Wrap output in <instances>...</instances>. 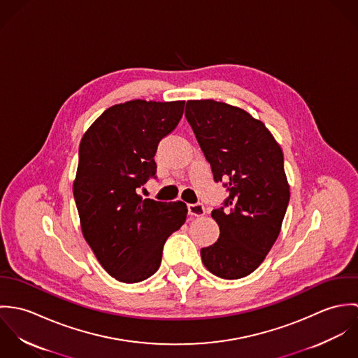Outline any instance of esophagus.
<instances>
[{
	"label": "esophagus",
	"instance_id": "34e87169",
	"mask_svg": "<svg viewBox=\"0 0 358 358\" xmlns=\"http://www.w3.org/2000/svg\"><path fill=\"white\" fill-rule=\"evenodd\" d=\"M187 208H189V213L193 216H204L205 215V206L201 203L189 204Z\"/></svg>",
	"mask_w": 358,
	"mask_h": 358
}]
</instances>
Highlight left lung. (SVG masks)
<instances>
[{
    "label": "left lung",
    "mask_w": 358,
    "mask_h": 358,
    "mask_svg": "<svg viewBox=\"0 0 358 358\" xmlns=\"http://www.w3.org/2000/svg\"><path fill=\"white\" fill-rule=\"evenodd\" d=\"M229 196L212 210L220 236L201 250L205 267L224 280L251 274L274 245L289 203L281 148L264 124L227 103L189 101L185 111Z\"/></svg>",
    "instance_id": "obj_1"
}]
</instances>
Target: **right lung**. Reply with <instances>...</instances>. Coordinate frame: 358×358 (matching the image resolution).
Returning a JSON list of instances; mask_svg holds the SVG:
<instances>
[{
  "mask_svg": "<svg viewBox=\"0 0 358 358\" xmlns=\"http://www.w3.org/2000/svg\"><path fill=\"white\" fill-rule=\"evenodd\" d=\"M185 102L131 101L108 107L81 139L73 194L84 238L115 280L139 282L158 270L166 238L186 222L182 201L142 199L157 178L154 155Z\"/></svg>",
  "mask_w": 358,
  "mask_h": 358,
  "instance_id": "right-lung-1",
  "label": "right lung"
}]
</instances>
